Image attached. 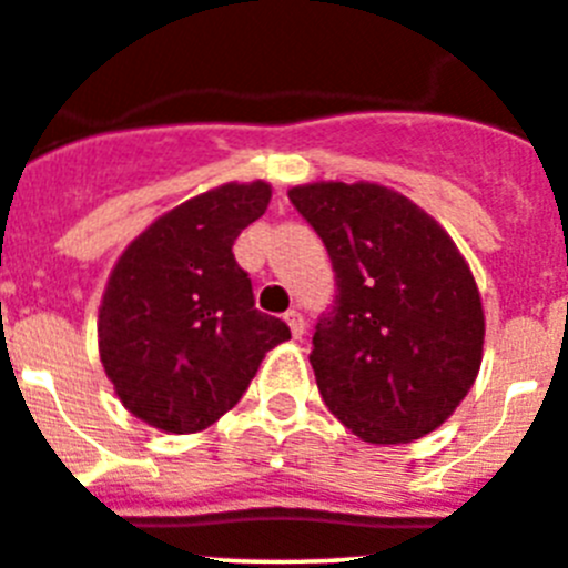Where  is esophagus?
Here are the masks:
<instances>
[{
	"label": "esophagus",
	"mask_w": 568,
	"mask_h": 568,
	"mask_svg": "<svg viewBox=\"0 0 568 568\" xmlns=\"http://www.w3.org/2000/svg\"><path fill=\"white\" fill-rule=\"evenodd\" d=\"M284 321H287L290 332H293L295 339L304 337V334H306V321H304V315H301L298 310H290L287 315H284Z\"/></svg>",
	"instance_id": "obj_1"
}]
</instances>
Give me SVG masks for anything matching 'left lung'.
I'll use <instances>...</instances> for the list:
<instances>
[{"mask_svg":"<svg viewBox=\"0 0 568 568\" xmlns=\"http://www.w3.org/2000/svg\"><path fill=\"white\" fill-rule=\"evenodd\" d=\"M290 200L334 270L310 354L323 402L365 443L429 435L483 362V301L466 258L424 209L379 183H306Z\"/></svg>","mask_w":568,"mask_h":568,"instance_id":"1","label":"left lung"}]
</instances>
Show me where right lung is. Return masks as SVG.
<instances>
[{
    "label": "right lung",
    "mask_w": 568,
    "mask_h": 568,
    "mask_svg": "<svg viewBox=\"0 0 568 568\" xmlns=\"http://www.w3.org/2000/svg\"><path fill=\"white\" fill-rule=\"evenodd\" d=\"M270 203L264 181L225 183L155 220L119 256L100 306V359L119 402L186 435L229 413L290 326L256 310L234 258Z\"/></svg>",
    "instance_id": "add662e5"
}]
</instances>
